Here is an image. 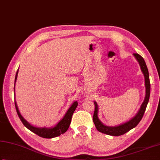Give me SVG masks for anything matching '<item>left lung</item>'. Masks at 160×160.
Returning <instances> with one entry per match:
<instances>
[{
    "mask_svg": "<svg viewBox=\"0 0 160 160\" xmlns=\"http://www.w3.org/2000/svg\"><path fill=\"white\" fill-rule=\"evenodd\" d=\"M133 55L137 59V61L139 62L141 70H142L143 74V76H144L145 78L146 96L144 101H143L142 105H141L139 111L137 112V113L134 115L132 118H131L129 121L116 126H108L102 123L101 120L98 118V105L96 101H93L95 105V110L93 116V123L95 124L96 129L98 130L99 132H101L102 133L108 134V135L111 136H120L122 135V134H124L125 133L128 132V131L132 130V128H135L137 125H138L140 121L142 120L143 114H144V112L146 111L147 105H148V102L149 101L150 93H151V83H150L148 70V68H147L144 59H143L142 56L137 54V53H134Z\"/></svg>",
    "mask_w": 160,
    "mask_h": 160,
    "instance_id": "left-lung-1",
    "label": "left lung"
}]
</instances>
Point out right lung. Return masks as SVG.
I'll list each match as a JSON object with an SVG mask.
<instances>
[{
	"mask_svg": "<svg viewBox=\"0 0 160 160\" xmlns=\"http://www.w3.org/2000/svg\"><path fill=\"white\" fill-rule=\"evenodd\" d=\"M18 73V68L15 76L14 87V95H15V84L17 80ZM14 103H15V107H16V109H17V112L18 114V117H19L21 122L23 123L24 126H26L28 130L32 131V132L35 133L38 136L43 137V138H46V139L54 138V137H58L59 135H61L62 134H64V132H67L68 127L70 126L72 115H73L74 111L76 110V109L78 106V102L76 101H74L73 102V104L71 105V107L68 108L67 112H66L64 117L62 118V119L55 125V126L52 127H50V128H46V127H36L28 123V122L23 117H22L19 110H18L17 102H16L15 96H14Z\"/></svg>",
	"mask_w": 160,
	"mask_h": 160,
	"instance_id": "obj_1",
	"label": "right lung"
}]
</instances>
